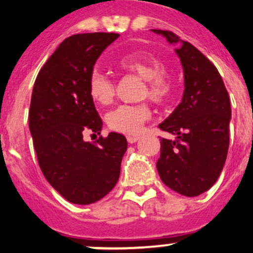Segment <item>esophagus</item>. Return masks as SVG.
I'll use <instances>...</instances> for the list:
<instances>
[{"mask_svg": "<svg viewBox=\"0 0 253 253\" xmlns=\"http://www.w3.org/2000/svg\"><path fill=\"white\" fill-rule=\"evenodd\" d=\"M138 139H139L138 135H128V137H126V140H128L129 143H135Z\"/></svg>", "mask_w": 253, "mask_h": 253, "instance_id": "obj_1", "label": "esophagus"}]
</instances>
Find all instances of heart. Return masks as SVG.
<instances>
[{
    "instance_id": "heart-1",
    "label": "heart",
    "mask_w": 253,
    "mask_h": 253,
    "mask_svg": "<svg viewBox=\"0 0 253 253\" xmlns=\"http://www.w3.org/2000/svg\"><path fill=\"white\" fill-rule=\"evenodd\" d=\"M118 67L144 80L140 97H149L156 104H163L171 97L173 84L165 72V64L158 58L144 51L129 53L118 60ZM88 95L96 104L109 105L115 95V84L109 76L93 72L88 80ZM151 118V107L147 102L137 105H120L107 114L109 128L119 133L135 135L142 125Z\"/></svg>"
}]
</instances>
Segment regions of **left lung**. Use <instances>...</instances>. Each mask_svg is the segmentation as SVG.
I'll return each mask as SVG.
<instances>
[{"mask_svg": "<svg viewBox=\"0 0 253 253\" xmlns=\"http://www.w3.org/2000/svg\"><path fill=\"white\" fill-rule=\"evenodd\" d=\"M171 44L184 68L182 101L161 123V130L176 135L161 138L157 171L163 184L185 196L205 193L218 180L229 147L231 101L218 69L193 44L169 30L153 29Z\"/></svg>", "mask_w": 253, "mask_h": 253, "instance_id": "obj_1", "label": "left lung"}]
</instances>
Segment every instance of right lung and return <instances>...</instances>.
Listing matches in <instances>:
<instances>
[{
  "label": "right lung",
  "instance_id": "add662e5",
  "mask_svg": "<svg viewBox=\"0 0 253 253\" xmlns=\"http://www.w3.org/2000/svg\"><path fill=\"white\" fill-rule=\"evenodd\" d=\"M119 38L115 33L76 34L63 40L38 73L29 128L43 175L73 204L99 202L119 180L128 142L110 133L95 143L86 131L100 134L102 120L88 95V80L97 58Z\"/></svg>",
  "mask_w": 253,
  "mask_h": 253
}]
</instances>
